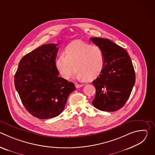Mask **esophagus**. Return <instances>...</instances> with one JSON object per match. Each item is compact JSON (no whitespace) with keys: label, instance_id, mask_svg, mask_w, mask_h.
Here are the masks:
<instances>
[{"label":"esophagus","instance_id":"1","mask_svg":"<svg viewBox=\"0 0 155 155\" xmlns=\"http://www.w3.org/2000/svg\"><path fill=\"white\" fill-rule=\"evenodd\" d=\"M75 86H76V87H77V88H79V87H82V86H84V84H78V83H75Z\"/></svg>","mask_w":155,"mask_h":155}]
</instances>
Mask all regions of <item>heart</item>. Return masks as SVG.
<instances>
[{"instance_id":"obj_1","label":"heart","mask_w":155,"mask_h":155,"mask_svg":"<svg viewBox=\"0 0 155 155\" xmlns=\"http://www.w3.org/2000/svg\"><path fill=\"white\" fill-rule=\"evenodd\" d=\"M65 54H60L55 61L56 67L65 79L71 78L77 72L80 80H93L102 72L105 64V55L97 46L80 40H75L65 48Z\"/></svg>"}]
</instances>
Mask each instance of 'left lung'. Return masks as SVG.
Listing matches in <instances>:
<instances>
[{
    "label": "left lung",
    "mask_w": 155,
    "mask_h": 155,
    "mask_svg": "<svg viewBox=\"0 0 155 155\" xmlns=\"http://www.w3.org/2000/svg\"><path fill=\"white\" fill-rule=\"evenodd\" d=\"M105 55L102 74L92 83L96 96L94 107L107 112H115L124 106L135 84V71L131 59L123 48L107 38H91Z\"/></svg>",
    "instance_id": "1"
}]
</instances>
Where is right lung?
I'll return each mask as SVG.
<instances>
[{
	"label": "right lung",
	"mask_w": 155,
	"mask_h": 155,
	"mask_svg": "<svg viewBox=\"0 0 155 155\" xmlns=\"http://www.w3.org/2000/svg\"><path fill=\"white\" fill-rule=\"evenodd\" d=\"M58 45H43L24 56L15 75V86L22 103L39 119L60 115L69 94L76 89L72 82L58 77L55 64Z\"/></svg>",
	"instance_id": "1"
}]
</instances>
